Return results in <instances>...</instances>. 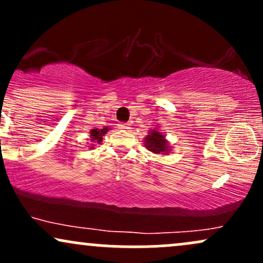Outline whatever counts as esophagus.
I'll use <instances>...</instances> for the list:
<instances>
[{
    "label": "esophagus",
    "mask_w": 263,
    "mask_h": 263,
    "mask_svg": "<svg viewBox=\"0 0 263 263\" xmlns=\"http://www.w3.org/2000/svg\"><path fill=\"white\" fill-rule=\"evenodd\" d=\"M120 126V128H122V129H129L131 127H129V125L128 123H121V125H119Z\"/></svg>",
    "instance_id": "1"
}]
</instances>
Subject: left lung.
<instances>
[{
    "mask_svg": "<svg viewBox=\"0 0 263 263\" xmlns=\"http://www.w3.org/2000/svg\"><path fill=\"white\" fill-rule=\"evenodd\" d=\"M144 147L156 155H168L171 152L170 142L157 128L149 129V134L144 137Z\"/></svg>",
    "mask_w": 263,
    "mask_h": 263,
    "instance_id": "left-lung-1",
    "label": "left lung"
}]
</instances>
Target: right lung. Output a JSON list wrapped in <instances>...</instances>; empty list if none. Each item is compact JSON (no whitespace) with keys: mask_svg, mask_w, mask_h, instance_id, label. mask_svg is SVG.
I'll use <instances>...</instances> for the list:
<instances>
[{"mask_svg":"<svg viewBox=\"0 0 263 263\" xmlns=\"http://www.w3.org/2000/svg\"><path fill=\"white\" fill-rule=\"evenodd\" d=\"M108 127H104L101 129L99 128H92L91 131H90V140H91V142H96V143H100V142H102V136L106 135V132L108 131ZM92 148V147H91Z\"/></svg>","mask_w":263,"mask_h":263,"instance_id":"right-lung-1","label":"right lung"}]
</instances>
